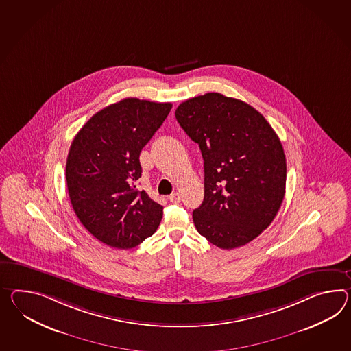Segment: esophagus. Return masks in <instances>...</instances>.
Returning a JSON list of instances; mask_svg holds the SVG:
<instances>
[{"label": "esophagus", "mask_w": 351, "mask_h": 351, "mask_svg": "<svg viewBox=\"0 0 351 351\" xmlns=\"http://www.w3.org/2000/svg\"><path fill=\"white\" fill-rule=\"evenodd\" d=\"M169 200H170L171 203H180V202H181L180 193H172L171 195L169 197Z\"/></svg>", "instance_id": "1"}]
</instances>
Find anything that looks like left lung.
Segmentation results:
<instances>
[{
	"label": "left lung",
	"mask_w": 351,
	"mask_h": 351,
	"mask_svg": "<svg viewBox=\"0 0 351 351\" xmlns=\"http://www.w3.org/2000/svg\"><path fill=\"white\" fill-rule=\"evenodd\" d=\"M175 117L204 160V200L193 212L197 232L223 250L256 239L285 194V154L271 125L251 105L218 93L180 104Z\"/></svg>",
	"instance_id": "8db88e82"
}]
</instances>
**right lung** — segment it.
Listing matches in <instances>:
<instances>
[{"instance_id":"obj_1","label":"right lung","mask_w":351,"mask_h":351,"mask_svg":"<svg viewBox=\"0 0 351 351\" xmlns=\"http://www.w3.org/2000/svg\"><path fill=\"white\" fill-rule=\"evenodd\" d=\"M171 108V103L123 99L96 112L71 145L66 163L71 204L86 230L110 247H136L161 223L163 206L137 189L139 154Z\"/></svg>"}]
</instances>
